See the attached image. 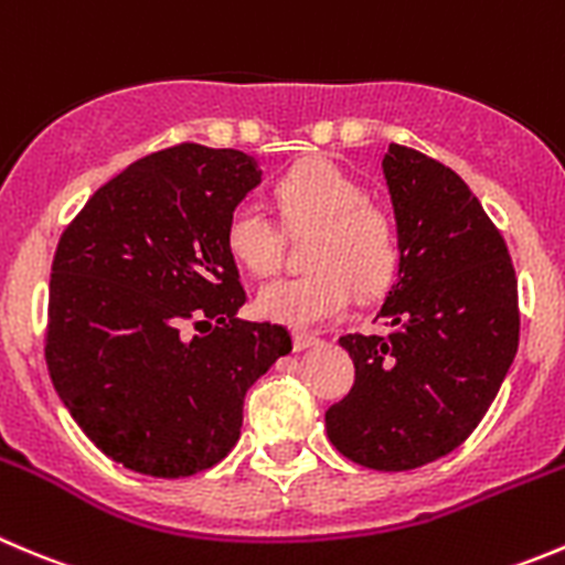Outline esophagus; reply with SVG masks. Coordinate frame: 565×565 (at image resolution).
<instances>
[{"label":"esophagus","instance_id":"esophagus-1","mask_svg":"<svg viewBox=\"0 0 565 565\" xmlns=\"http://www.w3.org/2000/svg\"><path fill=\"white\" fill-rule=\"evenodd\" d=\"M315 344H320V339H317L315 333L292 331V348L295 350H309V348H315Z\"/></svg>","mask_w":565,"mask_h":565}]
</instances>
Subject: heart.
Here are the masks:
<instances>
[{"instance_id": "heart-1", "label": "heart", "mask_w": 565, "mask_h": 565, "mask_svg": "<svg viewBox=\"0 0 565 565\" xmlns=\"http://www.w3.org/2000/svg\"><path fill=\"white\" fill-rule=\"evenodd\" d=\"M276 199L289 226H320L309 256L317 270L265 284L256 295V311L265 320L289 328L322 326L353 306L355 287L370 292L392 278L397 265L392 221L337 162L303 160L276 184ZM226 245L254 276H267L281 259V234L254 199L228 215Z\"/></svg>"}]
</instances>
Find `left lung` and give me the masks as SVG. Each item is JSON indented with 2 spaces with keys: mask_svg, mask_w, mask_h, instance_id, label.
Segmentation results:
<instances>
[{
  "mask_svg": "<svg viewBox=\"0 0 565 565\" xmlns=\"http://www.w3.org/2000/svg\"><path fill=\"white\" fill-rule=\"evenodd\" d=\"M397 228L386 337L339 339L355 366L326 411L331 445L377 472H405L469 439L519 348L516 273L505 239L461 177L392 143L381 160Z\"/></svg>",
  "mask_w": 565,
  "mask_h": 565,
  "instance_id": "obj_1",
  "label": "left lung"
}]
</instances>
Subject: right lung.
<instances>
[{"label": "right lung", "instance_id": "add662e5", "mask_svg": "<svg viewBox=\"0 0 565 565\" xmlns=\"http://www.w3.org/2000/svg\"><path fill=\"white\" fill-rule=\"evenodd\" d=\"M262 177L243 151L182 143L109 179L60 237L49 375L82 434L131 472L188 478L223 461L245 392L292 350L287 328L237 317L226 223Z\"/></svg>", "mask_w": 565, "mask_h": 565}]
</instances>
